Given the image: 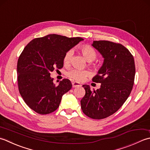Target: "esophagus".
I'll return each instance as SVG.
<instances>
[{"label":"esophagus","instance_id":"esophagus-1","mask_svg":"<svg viewBox=\"0 0 150 150\" xmlns=\"http://www.w3.org/2000/svg\"><path fill=\"white\" fill-rule=\"evenodd\" d=\"M72 87H80L81 85L80 83H79V82H77V81H72Z\"/></svg>","mask_w":150,"mask_h":150}]
</instances>
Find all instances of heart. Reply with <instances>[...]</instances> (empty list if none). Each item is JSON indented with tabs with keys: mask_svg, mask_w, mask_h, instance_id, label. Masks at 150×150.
Returning <instances> with one entry per match:
<instances>
[{
	"mask_svg": "<svg viewBox=\"0 0 150 150\" xmlns=\"http://www.w3.org/2000/svg\"><path fill=\"white\" fill-rule=\"evenodd\" d=\"M80 50L84 57L87 60V62H93L96 59L97 54L96 50L89 45H83L80 47ZM73 52L72 50L67 51L63 57V63L65 65H68L71 62V57L72 56ZM88 72L83 70H79L77 69H71L67 71V75L70 78L76 81H81L87 77Z\"/></svg>",
	"mask_w": 150,
	"mask_h": 150,
	"instance_id": "b5f03b06",
	"label": "heart"
}]
</instances>
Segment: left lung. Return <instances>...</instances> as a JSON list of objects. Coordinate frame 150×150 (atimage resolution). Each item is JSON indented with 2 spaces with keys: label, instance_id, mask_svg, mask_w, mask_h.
I'll return each instance as SVG.
<instances>
[{
  "label": "left lung",
  "instance_id": "obj_1",
  "mask_svg": "<svg viewBox=\"0 0 150 150\" xmlns=\"http://www.w3.org/2000/svg\"><path fill=\"white\" fill-rule=\"evenodd\" d=\"M92 46L104 59L93 78L101 86L91 91L89 85H83L85 95L80 102L85 115L100 120L117 112L129 97L134 84L135 66L130 52L121 44L94 41Z\"/></svg>",
  "mask_w": 150,
  "mask_h": 150
}]
</instances>
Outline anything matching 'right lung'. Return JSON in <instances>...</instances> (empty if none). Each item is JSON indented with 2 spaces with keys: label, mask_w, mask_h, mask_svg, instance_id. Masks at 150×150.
I'll return each mask as SVG.
<instances>
[{
  "label": "right lung",
  "mask_w": 150,
  "mask_h": 150,
  "mask_svg": "<svg viewBox=\"0 0 150 150\" xmlns=\"http://www.w3.org/2000/svg\"><path fill=\"white\" fill-rule=\"evenodd\" d=\"M83 40L49 34L33 39L24 48L17 62L18 86L30 109L47 115L58 108L63 94L71 89L72 83L63 79L56 85L50 72L55 68L62 69L65 53Z\"/></svg>",
  "instance_id": "right-lung-1"
}]
</instances>
